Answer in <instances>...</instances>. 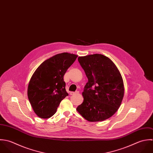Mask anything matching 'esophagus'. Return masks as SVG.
I'll return each mask as SVG.
<instances>
[{"instance_id":"34e87169","label":"esophagus","mask_w":153,"mask_h":153,"mask_svg":"<svg viewBox=\"0 0 153 153\" xmlns=\"http://www.w3.org/2000/svg\"><path fill=\"white\" fill-rule=\"evenodd\" d=\"M79 94V91H76V92H71L70 94L71 95H74V94Z\"/></svg>"}]
</instances>
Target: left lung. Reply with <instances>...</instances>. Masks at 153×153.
<instances>
[{
	"instance_id": "obj_1",
	"label": "left lung",
	"mask_w": 153,
	"mask_h": 153,
	"mask_svg": "<svg viewBox=\"0 0 153 153\" xmlns=\"http://www.w3.org/2000/svg\"><path fill=\"white\" fill-rule=\"evenodd\" d=\"M78 62L88 78L76 110L89 122H100L112 116L124 95L122 75L115 64L101 54L79 56Z\"/></svg>"
}]
</instances>
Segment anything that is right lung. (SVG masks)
<instances>
[{"instance_id": "1", "label": "right lung", "mask_w": 153, "mask_h": 153, "mask_svg": "<svg viewBox=\"0 0 153 153\" xmlns=\"http://www.w3.org/2000/svg\"><path fill=\"white\" fill-rule=\"evenodd\" d=\"M77 55L56 54L44 61L35 71L28 86V98L35 113L48 119L56 112L60 102L68 96L63 76Z\"/></svg>"}]
</instances>
